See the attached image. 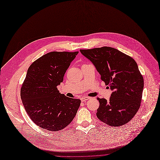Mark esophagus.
Masks as SVG:
<instances>
[{"instance_id":"34e87169","label":"esophagus","mask_w":160,"mask_h":160,"mask_svg":"<svg viewBox=\"0 0 160 160\" xmlns=\"http://www.w3.org/2000/svg\"><path fill=\"white\" fill-rule=\"evenodd\" d=\"M89 99H90V97L83 96V97L81 98V101H82V102H86V101H87L88 100H89Z\"/></svg>"}]
</instances>
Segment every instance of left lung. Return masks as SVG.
<instances>
[{"label": "left lung", "mask_w": 160, "mask_h": 160, "mask_svg": "<svg viewBox=\"0 0 160 160\" xmlns=\"http://www.w3.org/2000/svg\"><path fill=\"white\" fill-rule=\"evenodd\" d=\"M80 51L94 64L101 80L113 91L109 100L97 98L100 102L98 118L114 127L130 122L140 107L143 89V78L136 62L108 46Z\"/></svg>", "instance_id": "obj_1"}]
</instances>
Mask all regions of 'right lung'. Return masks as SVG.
Wrapping results in <instances>:
<instances>
[{
  "instance_id": "obj_1",
  "label": "right lung",
  "mask_w": 160,
  "mask_h": 160,
  "mask_svg": "<svg viewBox=\"0 0 160 160\" xmlns=\"http://www.w3.org/2000/svg\"><path fill=\"white\" fill-rule=\"evenodd\" d=\"M78 52H51L30 66L20 96L32 122L49 131L61 130L73 120L81 101L60 94L57 86Z\"/></svg>"
}]
</instances>
